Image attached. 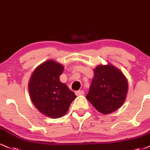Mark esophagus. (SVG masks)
Here are the masks:
<instances>
[{
    "instance_id": "34e87169",
    "label": "esophagus",
    "mask_w": 150,
    "mask_h": 150,
    "mask_svg": "<svg viewBox=\"0 0 150 150\" xmlns=\"http://www.w3.org/2000/svg\"><path fill=\"white\" fill-rule=\"evenodd\" d=\"M75 94H76V96L83 95H84V91H83V90H79V91L76 92Z\"/></svg>"
}]
</instances>
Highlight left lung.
I'll return each instance as SVG.
<instances>
[{"label": "left lung", "instance_id": "left-lung-1", "mask_svg": "<svg viewBox=\"0 0 150 150\" xmlns=\"http://www.w3.org/2000/svg\"><path fill=\"white\" fill-rule=\"evenodd\" d=\"M128 83L123 73L111 64H99L94 69V76L86 99L99 112L111 113L126 99Z\"/></svg>", "mask_w": 150, "mask_h": 150}]
</instances>
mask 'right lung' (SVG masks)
I'll use <instances>...</instances> for the list:
<instances>
[{"label": "right lung", "mask_w": 150, "mask_h": 150, "mask_svg": "<svg viewBox=\"0 0 150 150\" xmlns=\"http://www.w3.org/2000/svg\"><path fill=\"white\" fill-rule=\"evenodd\" d=\"M64 67L53 60L40 64L31 75L28 91L37 109L51 118L62 117L76 97L65 83L60 81Z\"/></svg>", "instance_id": "obj_1"}]
</instances>
